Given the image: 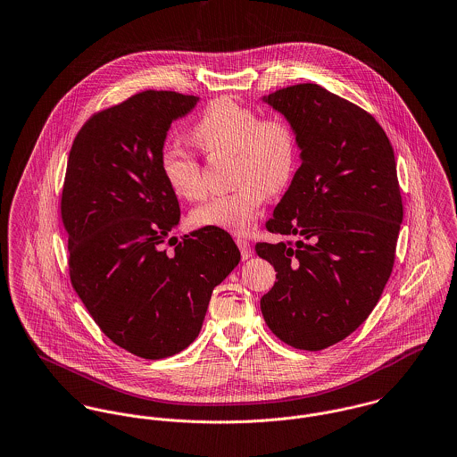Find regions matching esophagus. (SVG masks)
Masks as SVG:
<instances>
[{"mask_svg": "<svg viewBox=\"0 0 457 457\" xmlns=\"http://www.w3.org/2000/svg\"><path fill=\"white\" fill-rule=\"evenodd\" d=\"M237 243V246L241 249V256H243V260H248L249 256H251V245H249L246 239H237L236 241Z\"/></svg>", "mask_w": 457, "mask_h": 457, "instance_id": "obj_1", "label": "esophagus"}]
</instances>
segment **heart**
<instances>
[{
  "instance_id": "1",
  "label": "heart",
  "mask_w": 457,
  "mask_h": 457,
  "mask_svg": "<svg viewBox=\"0 0 457 457\" xmlns=\"http://www.w3.org/2000/svg\"><path fill=\"white\" fill-rule=\"evenodd\" d=\"M192 139L206 154H234L232 181L237 185L230 194L211 197L194 209L192 221L248 234L267 195H276L290 185L298 162L293 127L281 117H260L254 108L223 96L204 110L192 129ZM161 172L181 199L197 201L206 192L199 161L179 146L162 150Z\"/></svg>"
}]
</instances>
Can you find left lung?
<instances>
[{
    "label": "left lung",
    "mask_w": 457,
    "mask_h": 457,
    "mask_svg": "<svg viewBox=\"0 0 457 457\" xmlns=\"http://www.w3.org/2000/svg\"><path fill=\"white\" fill-rule=\"evenodd\" d=\"M262 101L290 122L302 164L267 221L296 241L254 246L278 272L260 307L283 342L321 351L370 316L391 276L403 220L395 152L372 115L318 83Z\"/></svg>",
    "instance_id": "obj_1"
}]
</instances>
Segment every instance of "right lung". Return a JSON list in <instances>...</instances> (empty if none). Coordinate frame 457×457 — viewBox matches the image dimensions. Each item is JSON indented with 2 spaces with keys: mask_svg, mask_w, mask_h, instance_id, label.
Masks as SVG:
<instances>
[{
  "mask_svg": "<svg viewBox=\"0 0 457 457\" xmlns=\"http://www.w3.org/2000/svg\"><path fill=\"white\" fill-rule=\"evenodd\" d=\"M199 97L145 90L94 115L77 134L61 212L71 285L103 333L162 360L201 332L211 293L239 263L230 234L204 227L178 243L176 194L161 172L167 130ZM174 238L167 253L162 243Z\"/></svg>",
  "mask_w": 457,
  "mask_h": 457,
  "instance_id": "obj_1",
  "label": "right lung"
}]
</instances>
